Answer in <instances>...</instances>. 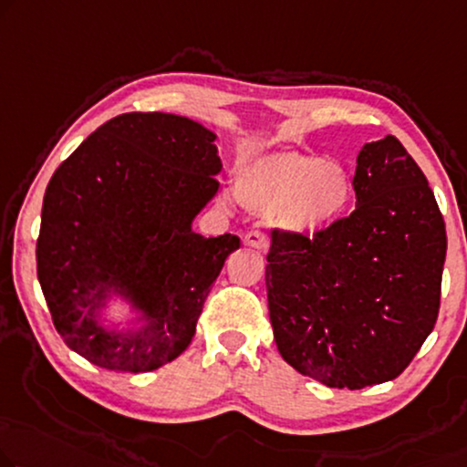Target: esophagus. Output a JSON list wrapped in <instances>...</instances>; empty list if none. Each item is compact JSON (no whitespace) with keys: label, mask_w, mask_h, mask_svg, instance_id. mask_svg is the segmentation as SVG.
Returning a JSON list of instances; mask_svg holds the SVG:
<instances>
[{"label":"esophagus","mask_w":467,"mask_h":467,"mask_svg":"<svg viewBox=\"0 0 467 467\" xmlns=\"http://www.w3.org/2000/svg\"><path fill=\"white\" fill-rule=\"evenodd\" d=\"M245 245L255 249H266L268 247V236L260 231H249L245 234Z\"/></svg>","instance_id":"1"}]
</instances>
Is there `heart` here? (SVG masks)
Instances as JSON below:
<instances>
[{
    "instance_id": "b5f03b06",
    "label": "heart",
    "mask_w": 467,
    "mask_h": 467,
    "mask_svg": "<svg viewBox=\"0 0 467 467\" xmlns=\"http://www.w3.org/2000/svg\"><path fill=\"white\" fill-rule=\"evenodd\" d=\"M247 210L275 215L291 233L317 234L346 213L352 178L346 167L308 152H278L247 165L234 180Z\"/></svg>"
}]
</instances>
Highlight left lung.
I'll return each instance as SVG.
<instances>
[{
  "label": "left lung",
  "mask_w": 467,
  "mask_h": 467,
  "mask_svg": "<svg viewBox=\"0 0 467 467\" xmlns=\"http://www.w3.org/2000/svg\"><path fill=\"white\" fill-rule=\"evenodd\" d=\"M357 210L317 234L273 233L268 310L285 363L329 388L405 371L441 308L447 231L432 189L399 140L367 142Z\"/></svg>",
  "instance_id": "obj_1"
}]
</instances>
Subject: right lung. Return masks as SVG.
<instances>
[{"mask_svg": "<svg viewBox=\"0 0 467 467\" xmlns=\"http://www.w3.org/2000/svg\"><path fill=\"white\" fill-rule=\"evenodd\" d=\"M215 134L170 113H125L62 161L47 184L37 278L56 331L89 363L146 373L178 358L236 234L191 228L213 199L222 161ZM110 295L141 312L142 327L98 321Z\"/></svg>", "mask_w": 467, "mask_h": 467, "instance_id": "1", "label": "right lung"}]
</instances>
